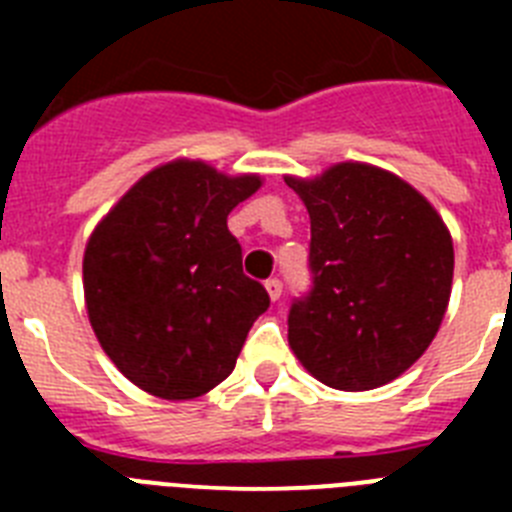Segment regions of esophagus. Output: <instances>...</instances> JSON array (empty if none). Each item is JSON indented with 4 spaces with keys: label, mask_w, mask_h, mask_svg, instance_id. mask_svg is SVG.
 Returning <instances> with one entry per match:
<instances>
[{
    "label": "esophagus",
    "mask_w": 512,
    "mask_h": 512,
    "mask_svg": "<svg viewBox=\"0 0 512 512\" xmlns=\"http://www.w3.org/2000/svg\"><path fill=\"white\" fill-rule=\"evenodd\" d=\"M266 292H269V297H271V302H277L279 297H282V282H279L277 277L274 279H266Z\"/></svg>",
    "instance_id": "34e87169"
}]
</instances>
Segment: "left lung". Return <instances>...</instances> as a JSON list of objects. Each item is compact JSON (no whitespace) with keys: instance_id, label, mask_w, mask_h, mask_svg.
I'll use <instances>...</instances> for the list:
<instances>
[{"instance_id":"1","label":"left lung","mask_w":512,"mask_h":512,"mask_svg":"<svg viewBox=\"0 0 512 512\" xmlns=\"http://www.w3.org/2000/svg\"><path fill=\"white\" fill-rule=\"evenodd\" d=\"M310 212L312 287L289 307V346L333 390L400 377L436 338L454 243L423 194L390 171L336 164L284 179Z\"/></svg>"}]
</instances>
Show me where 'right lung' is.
I'll use <instances>...</instances> for the list:
<instances>
[{"instance_id":"right-lung-1","label":"right lung","mask_w":512,"mask_h":512,"mask_svg":"<svg viewBox=\"0 0 512 512\" xmlns=\"http://www.w3.org/2000/svg\"><path fill=\"white\" fill-rule=\"evenodd\" d=\"M259 187L256 174L179 158L135 182L89 235V323L140 390L192 400L235 369L269 295L243 274L228 215Z\"/></svg>"}]
</instances>
